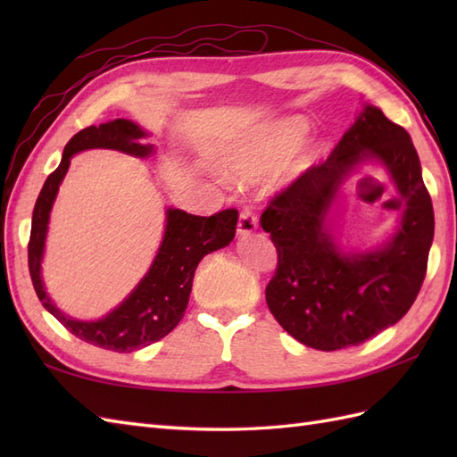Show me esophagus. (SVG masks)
Returning <instances> with one entry per match:
<instances>
[{
	"mask_svg": "<svg viewBox=\"0 0 457 457\" xmlns=\"http://www.w3.org/2000/svg\"><path fill=\"white\" fill-rule=\"evenodd\" d=\"M255 229H257V216H255V212L245 206L244 210L239 212L237 234H239V236H249V234H253Z\"/></svg>",
	"mask_w": 457,
	"mask_h": 457,
	"instance_id": "obj_1",
	"label": "esophagus"
}]
</instances>
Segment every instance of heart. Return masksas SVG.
<instances>
[{
  "instance_id": "heart-1",
  "label": "heart",
  "mask_w": 457,
  "mask_h": 457,
  "mask_svg": "<svg viewBox=\"0 0 457 457\" xmlns=\"http://www.w3.org/2000/svg\"><path fill=\"white\" fill-rule=\"evenodd\" d=\"M306 123L288 118L251 128L223 153L221 167L237 182H255L273 170L303 141Z\"/></svg>"
}]
</instances>
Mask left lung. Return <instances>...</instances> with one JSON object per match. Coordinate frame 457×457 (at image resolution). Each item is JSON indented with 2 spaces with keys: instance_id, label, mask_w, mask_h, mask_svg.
Wrapping results in <instances>:
<instances>
[{
  "instance_id": "left-lung-1",
  "label": "left lung",
  "mask_w": 457,
  "mask_h": 457,
  "mask_svg": "<svg viewBox=\"0 0 457 457\" xmlns=\"http://www.w3.org/2000/svg\"><path fill=\"white\" fill-rule=\"evenodd\" d=\"M386 164L407 206L385 248L345 256L325 228L343 179L359 162ZM277 247L265 298L270 314L308 347L359 345L399 322L420 293L434 239V210L411 135L365 105L332 154L278 192L261 213Z\"/></svg>"
}]
</instances>
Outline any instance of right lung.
I'll use <instances>...</instances> for the list:
<instances>
[{
	"label": "right lung",
	"mask_w": 457,
	"mask_h": 457,
	"mask_svg": "<svg viewBox=\"0 0 457 457\" xmlns=\"http://www.w3.org/2000/svg\"><path fill=\"white\" fill-rule=\"evenodd\" d=\"M143 137L145 131L129 120L90 125L76 133L66 143L61 164L54 172L48 174L43 190L38 194L27 251L29 273H31L35 293L48 312L82 342L118 353H129L135 349L147 347L179 326L184 310L188 306L194 270L212 251L229 245L237 226V210L234 208L221 210L210 218L192 216L182 210L169 208L167 228H164L159 253L154 257L149 273L141 278L133 293L108 316L96 320V322H80V320L64 316L46 296L41 278L48 218H51L58 187H61L72 154L86 149H113L135 154V157H149L153 145L139 143Z\"/></svg>",
	"instance_id": "right-lung-1"
}]
</instances>
